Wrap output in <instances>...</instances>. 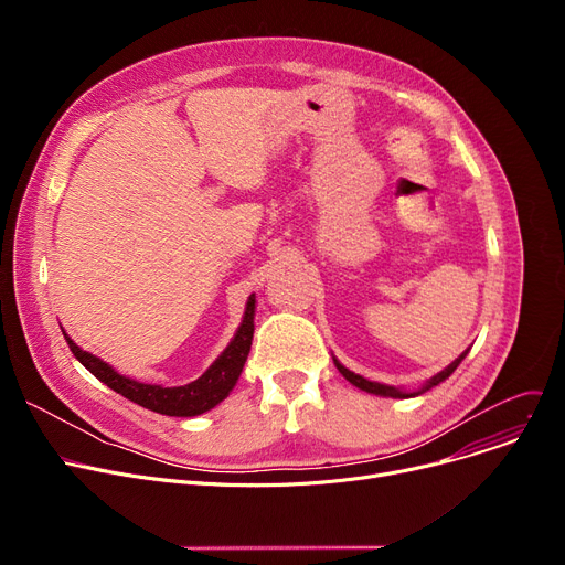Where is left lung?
Masks as SVG:
<instances>
[{
  "instance_id": "8db88e82",
  "label": "left lung",
  "mask_w": 565,
  "mask_h": 565,
  "mask_svg": "<svg viewBox=\"0 0 565 565\" xmlns=\"http://www.w3.org/2000/svg\"><path fill=\"white\" fill-rule=\"evenodd\" d=\"M465 354L467 352H462L460 358L451 364V366H447L444 369L441 373H437L435 377H430V382L426 384V387L422 390V392H414V394H405V392H398L396 387H387V384H380V382H371V380H364L362 375H358V373H352V371H348L345 366H341L337 360H334V364H337V369H339V373L350 382V384H354V387H360L362 392H369V394H375V396H390V398H409V396H419V394H424L426 390H430V387H435V384H439V382H444L447 380L456 369H458V364L465 360Z\"/></svg>"
}]
</instances>
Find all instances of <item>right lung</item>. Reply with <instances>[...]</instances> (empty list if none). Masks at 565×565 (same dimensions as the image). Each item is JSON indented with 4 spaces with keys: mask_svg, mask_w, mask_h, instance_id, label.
Here are the masks:
<instances>
[{
    "mask_svg": "<svg viewBox=\"0 0 565 565\" xmlns=\"http://www.w3.org/2000/svg\"><path fill=\"white\" fill-rule=\"evenodd\" d=\"M254 302L256 300L252 295L245 309L243 324L237 328L228 348L220 354V360L199 380L183 384V387H160V384H146V382L130 380L126 375H118L109 364L100 362L98 358H94V354L79 350L66 332L64 337L71 352L79 360V364L86 371H92L116 394L126 396L128 401L146 409L167 414V417H196V414H203L211 407H215L217 403H222L228 396V392L235 387L237 377H241L249 348H252V337H254V309H256Z\"/></svg>",
    "mask_w": 565,
    "mask_h": 565,
    "instance_id": "right-lung-1",
    "label": "right lung"
}]
</instances>
